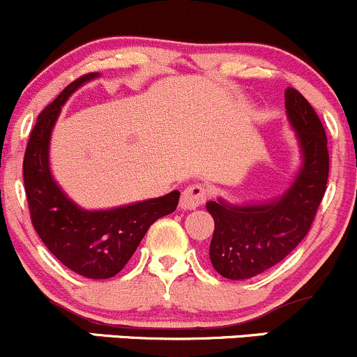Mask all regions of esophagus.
<instances>
[{"instance_id":"1","label":"esophagus","mask_w":357,"mask_h":357,"mask_svg":"<svg viewBox=\"0 0 357 357\" xmlns=\"http://www.w3.org/2000/svg\"><path fill=\"white\" fill-rule=\"evenodd\" d=\"M209 197V190L206 189L204 185H199V183H194V185H189L182 192V199H180V208L189 211L195 209L199 206H202L206 202V199Z\"/></svg>"}]
</instances>
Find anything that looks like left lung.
<instances>
[{
  "label": "left lung",
  "mask_w": 357,
  "mask_h": 357,
  "mask_svg": "<svg viewBox=\"0 0 357 357\" xmlns=\"http://www.w3.org/2000/svg\"><path fill=\"white\" fill-rule=\"evenodd\" d=\"M284 98L303 155L289 189L266 204L231 206L223 199L206 204L214 220L209 259L226 279H250L289 255L312 228L327 189L328 148L321 121L298 90L287 88Z\"/></svg>",
  "instance_id": "8db88e82"
}]
</instances>
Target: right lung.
I'll list each match as a JSON object with an SVG mask.
<instances>
[{"mask_svg": "<svg viewBox=\"0 0 357 357\" xmlns=\"http://www.w3.org/2000/svg\"><path fill=\"white\" fill-rule=\"evenodd\" d=\"M97 73L70 83L37 117L24 156V183L30 220L52 255L90 279H109L129 262L148 228L177 209L180 192L105 211H86L68 199L49 168V141L61 105Z\"/></svg>", "mask_w": 357, "mask_h": 357, "instance_id": "obj_1", "label": "right lung"}]
</instances>
